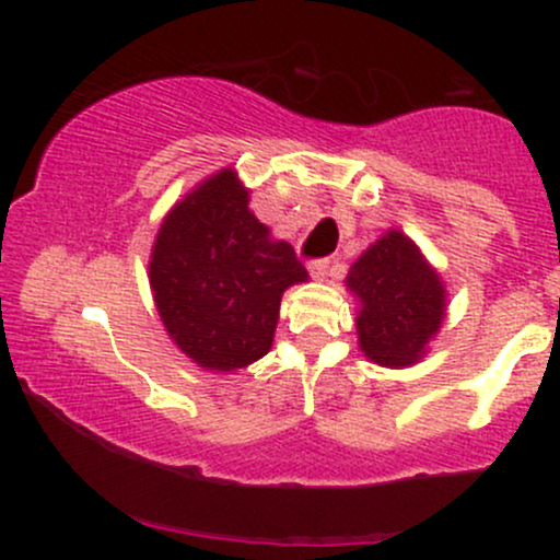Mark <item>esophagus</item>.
I'll list each match as a JSON object with an SVG mask.
<instances>
[{
	"instance_id": "obj_1",
	"label": "esophagus",
	"mask_w": 560,
	"mask_h": 560,
	"mask_svg": "<svg viewBox=\"0 0 560 560\" xmlns=\"http://www.w3.org/2000/svg\"><path fill=\"white\" fill-rule=\"evenodd\" d=\"M329 268H331V260L329 258H318V260L307 262V271H311L313 279H318V281L329 276Z\"/></svg>"
}]
</instances>
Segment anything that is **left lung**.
I'll return each instance as SVG.
<instances>
[{"instance_id":"left-lung-1","label":"left lung","mask_w":560,"mask_h":560,"mask_svg":"<svg viewBox=\"0 0 560 560\" xmlns=\"http://www.w3.org/2000/svg\"><path fill=\"white\" fill-rule=\"evenodd\" d=\"M347 287L361 300L363 355L387 369L419 363L445 318V284L421 249L392 229L352 262Z\"/></svg>"}]
</instances>
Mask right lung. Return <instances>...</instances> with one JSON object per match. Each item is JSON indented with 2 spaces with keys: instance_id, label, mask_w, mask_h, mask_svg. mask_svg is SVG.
Instances as JSON below:
<instances>
[{
  "instance_id": "right-lung-1",
  "label": "right lung",
  "mask_w": 560,
  "mask_h": 560,
  "mask_svg": "<svg viewBox=\"0 0 560 560\" xmlns=\"http://www.w3.org/2000/svg\"><path fill=\"white\" fill-rule=\"evenodd\" d=\"M300 281L305 266L253 215L234 168L173 205L152 247L150 287L165 331L205 371H236L266 355L281 294Z\"/></svg>"
}]
</instances>
